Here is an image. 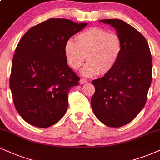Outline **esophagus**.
Listing matches in <instances>:
<instances>
[{"label":"esophagus","instance_id":"1","mask_svg":"<svg viewBox=\"0 0 160 160\" xmlns=\"http://www.w3.org/2000/svg\"><path fill=\"white\" fill-rule=\"evenodd\" d=\"M80 84H85V83H86V82H88V80H84V79H81V80H80Z\"/></svg>","mask_w":160,"mask_h":160}]
</instances>
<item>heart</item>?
I'll list each match as a JSON object with an SVG mask.
<instances>
[{"label": "heart", "mask_w": 160, "mask_h": 160, "mask_svg": "<svg viewBox=\"0 0 160 160\" xmlns=\"http://www.w3.org/2000/svg\"><path fill=\"white\" fill-rule=\"evenodd\" d=\"M77 39L78 42L66 40L64 54L68 66L74 70L79 69L87 58L88 62L81 70L82 76L107 74L117 65L122 52V42L116 34L93 27L79 34Z\"/></svg>", "instance_id": "1"}]
</instances>
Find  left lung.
I'll return each mask as SVG.
<instances>
[{"mask_svg":"<svg viewBox=\"0 0 160 160\" xmlns=\"http://www.w3.org/2000/svg\"><path fill=\"white\" fill-rule=\"evenodd\" d=\"M116 30L122 52L115 67L92 82L91 100L97 118L107 126L121 127L131 122L145 105L151 83L152 58L145 38L122 20H100Z\"/></svg>","mask_w":160,"mask_h":160,"instance_id":"1","label":"left lung"}]
</instances>
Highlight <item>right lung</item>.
Returning a JSON list of instances; mask_svg holds the SVG:
<instances>
[{
  "mask_svg": "<svg viewBox=\"0 0 160 160\" xmlns=\"http://www.w3.org/2000/svg\"><path fill=\"white\" fill-rule=\"evenodd\" d=\"M87 25L52 18L33 26L20 40L9 86L16 110L29 124L47 128L66 114L68 92L80 78L68 66L64 46Z\"/></svg>",
  "mask_w": 160,
  "mask_h": 160,
  "instance_id": "add662e5",
  "label": "right lung"
}]
</instances>
